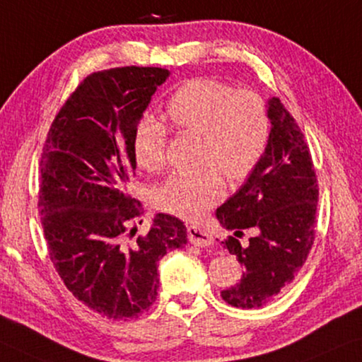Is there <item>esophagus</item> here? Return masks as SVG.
Listing matches in <instances>:
<instances>
[{
  "mask_svg": "<svg viewBox=\"0 0 362 362\" xmlns=\"http://www.w3.org/2000/svg\"><path fill=\"white\" fill-rule=\"evenodd\" d=\"M188 239H190L193 246H198V247H208L213 244L211 234L198 226H188Z\"/></svg>",
  "mask_w": 362,
  "mask_h": 362,
  "instance_id": "obj_1",
  "label": "esophagus"
}]
</instances>
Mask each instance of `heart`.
I'll return each instance as SVG.
<instances>
[{
  "label": "heart",
  "instance_id": "heart-1",
  "mask_svg": "<svg viewBox=\"0 0 362 362\" xmlns=\"http://www.w3.org/2000/svg\"><path fill=\"white\" fill-rule=\"evenodd\" d=\"M165 113L180 131L202 134L198 172H177L156 192V205L183 220L195 221L225 195V180H246L261 162L271 137L266 101L254 91H236L225 81L195 78L167 101ZM165 124L152 115L137 121L132 154L137 165L159 172L165 165Z\"/></svg>",
  "mask_w": 362,
  "mask_h": 362
}]
</instances>
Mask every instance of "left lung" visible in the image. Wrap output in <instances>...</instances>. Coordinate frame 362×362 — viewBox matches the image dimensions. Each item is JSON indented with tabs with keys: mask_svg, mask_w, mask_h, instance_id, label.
Masks as SVG:
<instances>
[{
	"mask_svg": "<svg viewBox=\"0 0 362 362\" xmlns=\"http://www.w3.org/2000/svg\"><path fill=\"white\" fill-rule=\"evenodd\" d=\"M271 137L252 174L216 210L220 225L234 236L252 228L246 246L225 241L243 264V277L221 297L233 307L257 308L293 281L315 239L318 183L312 156L298 124L281 100L267 101Z\"/></svg>",
	"mask_w": 362,
	"mask_h": 362,
	"instance_id": "8db88e82",
	"label": "left lung"
}]
</instances>
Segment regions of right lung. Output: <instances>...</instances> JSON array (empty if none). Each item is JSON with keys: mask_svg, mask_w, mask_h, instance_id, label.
Returning a JSON list of instances; mask_svg holds the SVG:
<instances>
[{"mask_svg": "<svg viewBox=\"0 0 362 362\" xmlns=\"http://www.w3.org/2000/svg\"><path fill=\"white\" fill-rule=\"evenodd\" d=\"M170 72L118 67L91 74L55 116L40 157L39 213L50 261L93 312L137 318L156 302L157 262L187 244L180 220L159 213L129 243L139 208L126 193L136 169L132 134Z\"/></svg>", "mask_w": 362, "mask_h": 362, "instance_id": "add662e5", "label": "right lung"}]
</instances>
